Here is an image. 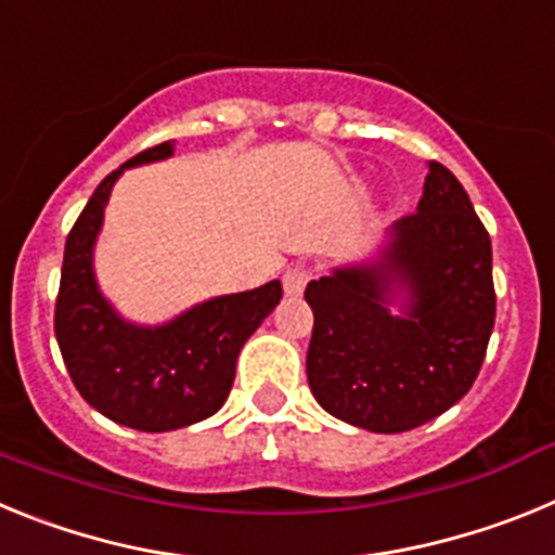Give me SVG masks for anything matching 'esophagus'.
<instances>
[{
	"label": "esophagus",
	"instance_id": "obj_1",
	"mask_svg": "<svg viewBox=\"0 0 555 555\" xmlns=\"http://www.w3.org/2000/svg\"><path fill=\"white\" fill-rule=\"evenodd\" d=\"M311 274H313L311 267H292V269H286V274H283V288H286V294L297 297V294L306 292L308 281H311Z\"/></svg>",
	"mask_w": 555,
	"mask_h": 555
}]
</instances>
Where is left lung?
<instances>
[{
	"label": "left lung",
	"mask_w": 555,
	"mask_h": 555,
	"mask_svg": "<svg viewBox=\"0 0 555 555\" xmlns=\"http://www.w3.org/2000/svg\"><path fill=\"white\" fill-rule=\"evenodd\" d=\"M410 288L403 318L385 292ZM306 372L327 414L403 434L444 414L478 377L494 327L492 242L453 171L430 160L423 199L391 228L384 261L311 281Z\"/></svg>",
	"instance_id": "1"
}]
</instances>
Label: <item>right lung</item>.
<instances>
[{"label": "right lung", "mask_w": 555, "mask_h": 555, "mask_svg": "<svg viewBox=\"0 0 555 555\" xmlns=\"http://www.w3.org/2000/svg\"><path fill=\"white\" fill-rule=\"evenodd\" d=\"M171 141L139 152L111 171L68 230L55 336L72 384L88 405L113 423L160 434L217 414L235 377V358L281 302V281L191 308L169 325L135 327L100 294L91 249L102 228L111 189L127 166L164 160Z\"/></svg>", "instance_id": "obj_1"}]
</instances>
